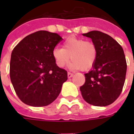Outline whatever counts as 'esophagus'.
Segmentation results:
<instances>
[{"instance_id": "esophagus-1", "label": "esophagus", "mask_w": 134, "mask_h": 134, "mask_svg": "<svg viewBox=\"0 0 134 134\" xmlns=\"http://www.w3.org/2000/svg\"><path fill=\"white\" fill-rule=\"evenodd\" d=\"M67 76H68V78H71V77H72V76H73V74L72 73H71V72H68V73H67Z\"/></svg>"}]
</instances>
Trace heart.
<instances>
[{"label": "heart", "instance_id": "heart-1", "mask_svg": "<svg viewBox=\"0 0 134 134\" xmlns=\"http://www.w3.org/2000/svg\"><path fill=\"white\" fill-rule=\"evenodd\" d=\"M55 65L63 68L69 59L72 60L69 65L71 69H81L86 71L91 69L97 57L95 44L81 38L70 37L64 42L62 48H55L52 52Z\"/></svg>", "mask_w": 134, "mask_h": 134}]
</instances>
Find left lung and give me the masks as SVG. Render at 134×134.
Masks as SVG:
<instances>
[{"label": "left lung", "instance_id": "1", "mask_svg": "<svg viewBox=\"0 0 134 134\" xmlns=\"http://www.w3.org/2000/svg\"><path fill=\"white\" fill-rule=\"evenodd\" d=\"M92 39L97 49L92 69L85 74L86 82L80 88L83 98L96 106L110 105L122 92L127 73L122 47L110 35L93 30L83 34Z\"/></svg>", "mask_w": 134, "mask_h": 134}]
</instances>
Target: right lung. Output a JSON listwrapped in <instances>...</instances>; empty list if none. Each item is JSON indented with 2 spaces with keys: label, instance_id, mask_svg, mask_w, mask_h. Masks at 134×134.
<instances>
[{
  "label": "right lung",
  "instance_id": "obj_1",
  "mask_svg": "<svg viewBox=\"0 0 134 134\" xmlns=\"http://www.w3.org/2000/svg\"><path fill=\"white\" fill-rule=\"evenodd\" d=\"M63 38L40 30L24 37L14 48L9 65L10 79L24 104L35 107L54 101L67 80V72L55 65L52 52Z\"/></svg>",
  "mask_w": 134,
  "mask_h": 134
}]
</instances>
